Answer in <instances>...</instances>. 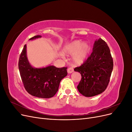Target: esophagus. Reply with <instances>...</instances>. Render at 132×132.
Listing matches in <instances>:
<instances>
[{
    "instance_id": "esophagus-1",
    "label": "esophagus",
    "mask_w": 132,
    "mask_h": 132,
    "mask_svg": "<svg viewBox=\"0 0 132 132\" xmlns=\"http://www.w3.org/2000/svg\"><path fill=\"white\" fill-rule=\"evenodd\" d=\"M67 71H68V73L69 74V73H73V71H74V69H73V68L72 67H70V68H69L68 69Z\"/></svg>"
}]
</instances>
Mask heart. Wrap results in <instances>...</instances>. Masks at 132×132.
<instances>
[{
	"mask_svg": "<svg viewBox=\"0 0 132 132\" xmlns=\"http://www.w3.org/2000/svg\"><path fill=\"white\" fill-rule=\"evenodd\" d=\"M90 51V46L87 43H82L80 40H75L71 42L65 48L64 52L73 54L72 60L76 64H80L85 61Z\"/></svg>",
	"mask_w": 132,
	"mask_h": 132,
	"instance_id": "1",
	"label": "heart"
}]
</instances>
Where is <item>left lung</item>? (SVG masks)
<instances>
[{"mask_svg":"<svg viewBox=\"0 0 132 132\" xmlns=\"http://www.w3.org/2000/svg\"><path fill=\"white\" fill-rule=\"evenodd\" d=\"M113 62L107 44L102 39L96 40L91 55L74 71L81 74V79L77 88L86 97L101 94L109 85Z\"/></svg>","mask_w":132,"mask_h":132,"instance_id":"left-lung-1","label":"left lung"}]
</instances>
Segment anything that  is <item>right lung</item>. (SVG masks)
Instances as JSON below:
<instances>
[{"label": "right lung", "instance_id": "right-lung-1", "mask_svg": "<svg viewBox=\"0 0 132 132\" xmlns=\"http://www.w3.org/2000/svg\"><path fill=\"white\" fill-rule=\"evenodd\" d=\"M37 35L29 40L41 38ZM19 69L22 83L27 93L34 96L48 98L54 96L58 90L62 79L67 75V67L57 68L50 65L35 68L28 61L25 45L19 57Z\"/></svg>", "mask_w": 132, "mask_h": 132}]
</instances>
